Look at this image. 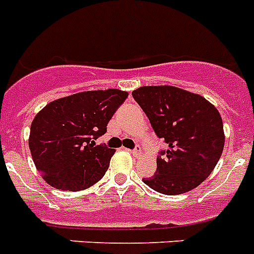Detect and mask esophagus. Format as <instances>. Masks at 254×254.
Returning <instances> with one entry per match:
<instances>
[{
    "label": "esophagus",
    "instance_id": "1",
    "mask_svg": "<svg viewBox=\"0 0 254 254\" xmlns=\"http://www.w3.org/2000/svg\"><path fill=\"white\" fill-rule=\"evenodd\" d=\"M131 154H133L134 156H137V155H139V154H141V146H135V147L133 148V150H131Z\"/></svg>",
    "mask_w": 254,
    "mask_h": 254
}]
</instances>
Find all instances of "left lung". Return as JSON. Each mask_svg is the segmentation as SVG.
I'll return each instance as SVG.
<instances>
[{
	"label": "left lung",
	"mask_w": 254,
	"mask_h": 254,
	"mask_svg": "<svg viewBox=\"0 0 254 254\" xmlns=\"http://www.w3.org/2000/svg\"><path fill=\"white\" fill-rule=\"evenodd\" d=\"M131 95L168 146L158 155L155 174L143 183L167 195L198 187L223 151V121L218 109L199 95L174 86H143Z\"/></svg>",
	"instance_id": "1"
}]
</instances>
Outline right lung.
I'll list each match as a JSON object with an SVG mask.
<instances>
[{
  "instance_id": "obj_1",
  "label": "right lung",
  "mask_w": 254,
  "mask_h": 254,
  "mask_svg": "<svg viewBox=\"0 0 254 254\" xmlns=\"http://www.w3.org/2000/svg\"><path fill=\"white\" fill-rule=\"evenodd\" d=\"M127 98V91L116 88L78 92L51 102L35 116L28 146L49 185L77 191L104 176L115 150L96 139Z\"/></svg>"
}]
</instances>
